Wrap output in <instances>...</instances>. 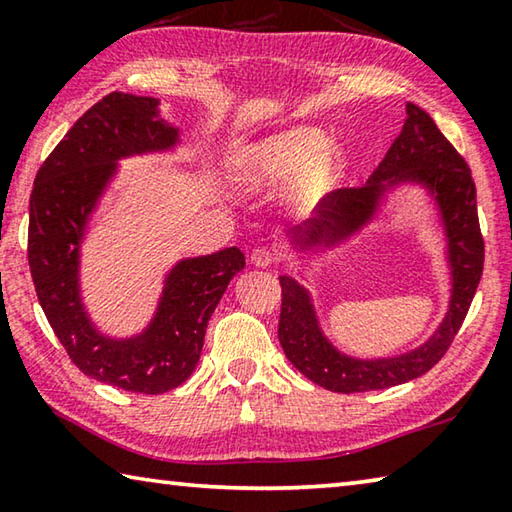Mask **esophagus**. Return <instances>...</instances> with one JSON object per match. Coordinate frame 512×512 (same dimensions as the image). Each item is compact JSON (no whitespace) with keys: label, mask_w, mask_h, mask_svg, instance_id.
<instances>
[{"label":"esophagus","mask_w":512,"mask_h":512,"mask_svg":"<svg viewBox=\"0 0 512 512\" xmlns=\"http://www.w3.org/2000/svg\"><path fill=\"white\" fill-rule=\"evenodd\" d=\"M273 262H275L273 250H268L266 246H259L253 250V253H250V264L257 268H268Z\"/></svg>","instance_id":"34e87169"}]
</instances>
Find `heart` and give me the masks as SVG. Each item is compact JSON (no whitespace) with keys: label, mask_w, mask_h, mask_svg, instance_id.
<instances>
[{"label":"heart","mask_w":512,"mask_h":512,"mask_svg":"<svg viewBox=\"0 0 512 512\" xmlns=\"http://www.w3.org/2000/svg\"><path fill=\"white\" fill-rule=\"evenodd\" d=\"M343 162L341 144H323L316 128L298 126L244 146L235 160V180L246 192H266L298 175L291 203L298 210H309L334 185Z\"/></svg>","instance_id":"b5f03b06"}]
</instances>
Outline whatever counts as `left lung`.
Returning <instances> with one entry per match:
<instances>
[{"label":"left lung","mask_w":512,"mask_h":512,"mask_svg":"<svg viewBox=\"0 0 512 512\" xmlns=\"http://www.w3.org/2000/svg\"><path fill=\"white\" fill-rule=\"evenodd\" d=\"M422 187L438 212L445 235L449 302L445 318L427 341L393 357H354L336 348L323 332L305 284L280 275L282 314L277 336L287 359L314 384L334 393L379 391L418 379L443 359L470 309L483 273V237L476 214V187L470 167L456 153L433 119L406 103L402 133L386 158L359 189H341L316 207L311 219L287 232L302 266L361 235L377 219L386 196L397 187ZM305 271V268H302ZM302 275V273H300Z\"/></svg>","instance_id":"left-lung-1"}]
</instances>
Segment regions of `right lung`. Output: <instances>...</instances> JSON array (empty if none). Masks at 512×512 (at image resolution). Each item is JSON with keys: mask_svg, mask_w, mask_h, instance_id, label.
<instances>
[{"mask_svg": "<svg viewBox=\"0 0 512 512\" xmlns=\"http://www.w3.org/2000/svg\"><path fill=\"white\" fill-rule=\"evenodd\" d=\"M176 146L180 128L160 115V99L112 92L51 151L29 201V266L51 329L76 368L131 393H167L192 375L207 320L246 266L235 246L183 257L164 275L158 305L142 332L110 336L94 325L81 296V250L92 214L117 178L119 160L169 153Z\"/></svg>", "mask_w": 512, "mask_h": 512, "instance_id": "add662e5", "label": "right lung"}]
</instances>
